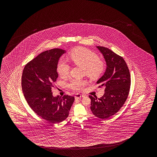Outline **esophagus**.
<instances>
[{"mask_svg": "<svg viewBox=\"0 0 157 157\" xmlns=\"http://www.w3.org/2000/svg\"><path fill=\"white\" fill-rule=\"evenodd\" d=\"M83 95H81V94H76V95H75V99H80V98H82L83 97Z\"/></svg>", "mask_w": 157, "mask_h": 157, "instance_id": "esophagus-1", "label": "esophagus"}]
</instances>
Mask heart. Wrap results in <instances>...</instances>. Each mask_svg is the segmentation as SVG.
<instances>
[{
    "label": "heart",
    "mask_w": 157,
    "mask_h": 157,
    "mask_svg": "<svg viewBox=\"0 0 157 157\" xmlns=\"http://www.w3.org/2000/svg\"><path fill=\"white\" fill-rule=\"evenodd\" d=\"M68 58L72 63L83 67V72L91 79H97L103 74L105 64L95 53L86 48H78L72 50L68 54ZM70 66L66 60L60 59L57 63V72L62 77H66L70 72ZM85 80H71L68 87L76 91H81L86 85Z\"/></svg>",
    "instance_id": "1"
}]
</instances>
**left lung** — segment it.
Listing matches in <instances>:
<instances>
[{"instance_id": "left-lung-1", "label": "left lung", "mask_w": 157, "mask_h": 157, "mask_svg": "<svg viewBox=\"0 0 157 157\" xmlns=\"http://www.w3.org/2000/svg\"><path fill=\"white\" fill-rule=\"evenodd\" d=\"M97 48L107 64L105 73L97 82L100 85L99 87H105V93L98 99L89 95L90 109L96 117L106 119L118 112L127 99L130 89V74L122 57L107 48Z\"/></svg>"}]
</instances>
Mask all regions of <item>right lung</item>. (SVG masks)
<instances>
[{
	"mask_svg": "<svg viewBox=\"0 0 157 157\" xmlns=\"http://www.w3.org/2000/svg\"><path fill=\"white\" fill-rule=\"evenodd\" d=\"M66 50L55 48L40 53L24 67L21 85L24 97L38 116L52 124L67 118L75 98L53 96L52 88L58 77L57 63Z\"/></svg>",
	"mask_w": 157,
	"mask_h": 157,
	"instance_id": "1",
	"label": "right lung"
}]
</instances>
